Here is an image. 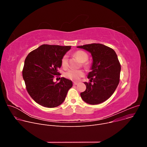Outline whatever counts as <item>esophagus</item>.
Returning <instances> with one entry per match:
<instances>
[{
  "label": "esophagus",
  "instance_id": "obj_1",
  "mask_svg": "<svg viewBox=\"0 0 147 147\" xmlns=\"http://www.w3.org/2000/svg\"><path fill=\"white\" fill-rule=\"evenodd\" d=\"M78 84V83L77 82H73V85H74V86H76V85Z\"/></svg>",
  "mask_w": 147,
  "mask_h": 147
}]
</instances>
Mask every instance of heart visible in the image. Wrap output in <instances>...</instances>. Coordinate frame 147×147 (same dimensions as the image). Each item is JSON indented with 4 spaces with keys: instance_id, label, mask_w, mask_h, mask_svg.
I'll use <instances>...</instances> for the list:
<instances>
[{
    "instance_id": "obj_1",
    "label": "heart",
    "mask_w": 147,
    "mask_h": 147,
    "mask_svg": "<svg viewBox=\"0 0 147 147\" xmlns=\"http://www.w3.org/2000/svg\"><path fill=\"white\" fill-rule=\"evenodd\" d=\"M76 57L82 62V65L84 67H87L89 65L88 62L87 61L88 59V54L83 51H77L74 53ZM61 64L63 67H66L67 65V56L66 55H64L61 58ZM65 77L69 79H70L74 81H78L81 77L84 76V72L81 70H69L65 73Z\"/></svg>"
}]
</instances>
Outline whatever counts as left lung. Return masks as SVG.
I'll return each instance as SVG.
<instances>
[{
  "mask_svg": "<svg viewBox=\"0 0 147 147\" xmlns=\"http://www.w3.org/2000/svg\"><path fill=\"white\" fill-rule=\"evenodd\" d=\"M77 48L90 52L93 60L88 75L90 82H84L86 90L80 94L81 97L90 105L101 103L112 96L119 83L121 66L117 56L113 49L100 44Z\"/></svg>",
  "mask_w": 147,
  "mask_h": 147,
  "instance_id": "1",
  "label": "left lung"
}]
</instances>
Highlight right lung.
<instances>
[{"label":"right lung","mask_w":147,"mask_h":147,"mask_svg":"<svg viewBox=\"0 0 147 147\" xmlns=\"http://www.w3.org/2000/svg\"><path fill=\"white\" fill-rule=\"evenodd\" d=\"M70 46L42 45L26 57L23 77L30 96L38 104L47 108L59 106L65 100L73 83L61 77L59 82H53L60 75L61 60Z\"/></svg>","instance_id":"1"}]
</instances>
